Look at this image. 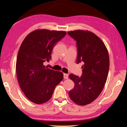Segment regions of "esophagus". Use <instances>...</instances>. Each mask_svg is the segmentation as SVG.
<instances>
[{
	"label": "esophagus",
	"mask_w": 127,
	"mask_h": 127,
	"mask_svg": "<svg viewBox=\"0 0 127 127\" xmlns=\"http://www.w3.org/2000/svg\"><path fill=\"white\" fill-rule=\"evenodd\" d=\"M63 76H64V79H68V74L64 73Z\"/></svg>",
	"instance_id": "1"
}]
</instances>
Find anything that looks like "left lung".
I'll list each match as a JSON object with an SVG mask.
<instances>
[{
  "label": "left lung",
  "mask_w": 127,
  "mask_h": 127,
  "mask_svg": "<svg viewBox=\"0 0 127 127\" xmlns=\"http://www.w3.org/2000/svg\"><path fill=\"white\" fill-rule=\"evenodd\" d=\"M68 34L76 41L77 63H84L81 77L69 76L74 82L69 96L76 104L86 105L94 101L104 89L109 69L108 51L102 41L91 32L76 30Z\"/></svg>",
  "instance_id": "1"
}]
</instances>
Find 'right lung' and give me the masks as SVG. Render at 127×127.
Here are the masks:
<instances>
[{"label":"right lung","instance_id":"obj_1","mask_svg":"<svg viewBox=\"0 0 127 127\" xmlns=\"http://www.w3.org/2000/svg\"><path fill=\"white\" fill-rule=\"evenodd\" d=\"M66 33L64 31L36 30L23 41L16 62L18 83L31 101L41 104L53 95L55 87L63 78V73L44 65L51 59V51Z\"/></svg>","mask_w":127,"mask_h":127}]
</instances>
